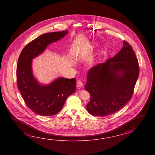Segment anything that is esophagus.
Listing matches in <instances>:
<instances>
[{"instance_id":"1","label":"esophagus","mask_w":155,"mask_h":155,"mask_svg":"<svg viewBox=\"0 0 155 155\" xmlns=\"http://www.w3.org/2000/svg\"><path fill=\"white\" fill-rule=\"evenodd\" d=\"M76 85H77V86L79 87H82V86H83V82H82L81 80H78L77 81V82H76Z\"/></svg>"}]
</instances>
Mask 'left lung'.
I'll return each mask as SVG.
<instances>
[{"instance_id": "1", "label": "left lung", "mask_w": 155, "mask_h": 155, "mask_svg": "<svg viewBox=\"0 0 155 155\" xmlns=\"http://www.w3.org/2000/svg\"><path fill=\"white\" fill-rule=\"evenodd\" d=\"M115 56L89 70L86 90L91 96L86 105L94 116L111 115L131 99L139 75L138 60L126 41Z\"/></svg>"}]
</instances>
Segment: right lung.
<instances>
[{"mask_svg":"<svg viewBox=\"0 0 155 155\" xmlns=\"http://www.w3.org/2000/svg\"><path fill=\"white\" fill-rule=\"evenodd\" d=\"M68 33L65 30L43 34L24 48L18 60V87L27 106L39 115H55L62 109L67 97L75 91V78H59L48 85H41L33 75L31 68L34 58Z\"/></svg>","mask_w":155,"mask_h":155,"instance_id":"right-lung-1","label":"right lung"}]
</instances>
